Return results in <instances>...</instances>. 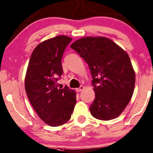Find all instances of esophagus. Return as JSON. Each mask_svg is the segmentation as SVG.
I'll return each instance as SVG.
<instances>
[{
  "label": "esophagus",
  "instance_id": "obj_1",
  "mask_svg": "<svg viewBox=\"0 0 153 153\" xmlns=\"http://www.w3.org/2000/svg\"><path fill=\"white\" fill-rule=\"evenodd\" d=\"M84 88V87L83 86H81L80 87H79V88H76V91L77 92H80V91H81L83 90V89Z\"/></svg>",
  "mask_w": 153,
  "mask_h": 153
}]
</instances>
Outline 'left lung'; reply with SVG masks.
Segmentation results:
<instances>
[{
  "label": "left lung",
  "instance_id": "left-lung-1",
  "mask_svg": "<svg viewBox=\"0 0 153 153\" xmlns=\"http://www.w3.org/2000/svg\"><path fill=\"white\" fill-rule=\"evenodd\" d=\"M88 64L96 98L93 117L110 120L120 115L131 98L135 72L127 53L105 37H84L70 45Z\"/></svg>",
  "mask_w": 153,
  "mask_h": 153
}]
</instances>
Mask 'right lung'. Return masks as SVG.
<instances>
[{"mask_svg":"<svg viewBox=\"0 0 153 153\" xmlns=\"http://www.w3.org/2000/svg\"><path fill=\"white\" fill-rule=\"evenodd\" d=\"M71 38L57 36L39 44L31 55L25 77V90L33 108L47 124L60 126L71 118L76 93L57 87L63 74L62 57Z\"/></svg>","mask_w":153,"mask_h":153,"instance_id":"right-lung-1","label":"right lung"}]
</instances>
